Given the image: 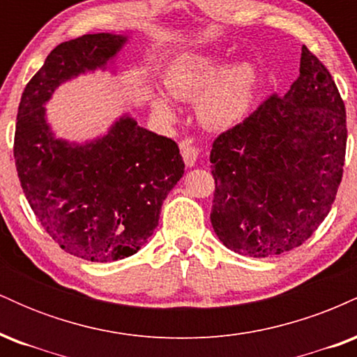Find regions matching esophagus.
I'll use <instances>...</instances> for the list:
<instances>
[{
	"mask_svg": "<svg viewBox=\"0 0 357 357\" xmlns=\"http://www.w3.org/2000/svg\"><path fill=\"white\" fill-rule=\"evenodd\" d=\"M179 147H181V155L184 159V165L186 166H195L196 165V159H198L199 155V151L198 147L192 146L191 141H188V139H184V141H181V144H179Z\"/></svg>",
	"mask_w": 357,
	"mask_h": 357,
	"instance_id": "1",
	"label": "esophagus"
}]
</instances>
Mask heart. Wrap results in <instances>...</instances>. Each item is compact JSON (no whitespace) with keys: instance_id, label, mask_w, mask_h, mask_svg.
<instances>
[{"instance_id":"heart-1","label":"heart","mask_w":357,"mask_h":357,"mask_svg":"<svg viewBox=\"0 0 357 357\" xmlns=\"http://www.w3.org/2000/svg\"><path fill=\"white\" fill-rule=\"evenodd\" d=\"M166 92L176 100L196 102V114L210 129H228L248 114L258 87L257 68L250 61H236L225 68L223 60L211 55H186L167 68L162 77ZM155 114L174 121L176 110L162 96L151 99Z\"/></svg>"}]
</instances>
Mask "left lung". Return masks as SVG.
I'll use <instances>...</instances> for the list:
<instances>
[{"label":"left lung","mask_w":357,"mask_h":357,"mask_svg":"<svg viewBox=\"0 0 357 357\" xmlns=\"http://www.w3.org/2000/svg\"><path fill=\"white\" fill-rule=\"evenodd\" d=\"M346 141L341 93L304 45L289 92L270 96L213 142L210 218L221 243L255 258L301 247L333 206Z\"/></svg>","instance_id":"8db88e82"}]
</instances>
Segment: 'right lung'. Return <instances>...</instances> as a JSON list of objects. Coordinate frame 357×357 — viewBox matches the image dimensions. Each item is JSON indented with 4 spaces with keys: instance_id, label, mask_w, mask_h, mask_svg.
<instances>
[{
    "instance_id": "obj_1",
    "label": "right lung",
    "mask_w": 357,
    "mask_h": 357,
    "mask_svg": "<svg viewBox=\"0 0 357 357\" xmlns=\"http://www.w3.org/2000/svg\"><path fill=\"white\" fill-rule=\"evenodd\" d=\"M126 40L96 33L60 43L26 84L16 116L15 165L35 216L61 250L102 264L134 255L153 235L184 174L179 147L129 116L104 137L70 144L53 136L43 105L63 82L105 68Z\"/></svg>"
}]
</instances>
